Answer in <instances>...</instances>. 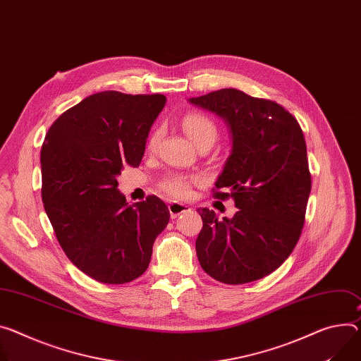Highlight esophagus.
Segmentation results:
<instances>
[{
    "mask_svg": "<svg viewBox=\"0 0 361 361\" xmlns=\"http://www.w3.org/2000/svg\"><path fill=\"white\" fill-rule=\"evenodd\" d=\"M169 210H170V216L171 219H176L177 216H180L181 213H185L190 210L188 206L183 204V203H177V202H173L169 204Z\"/></svg>",
    "mask_w": 361,
    "mask_h": 361,
    "instance_id": "esophagus-1",
    "label": "esophagus"
}]
</instances>
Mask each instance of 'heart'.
Returning <instances> with one entry per match:
<instances>
[{
    "label": "heart",
    "instance_id": "heart-1",
    "mask_svg": "<svg viewBox=\"0 0 361 361\" xmlns=\"http://www.w3.org/2000/svg\"><path fill=\"white\" fill-rule=\"evenodd\" d=\"M183 126L187 135L197 145L204 140H216L217 126L212 118L204 114L191 112L183 119ZM159 137V130H154L148 140V148H154ZM202 181L200 176H184V174H170L161 183V188L173 199H187L191 194V187Z\"/></svg>",
    "mask_w": 361,
    "mask_h": 361
}]
</instances>
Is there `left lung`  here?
<instances>
[{
	"label": "left lung",
	"mask_w": 361,
	"mask_h": 361,
	"mask_svg": "<svg viewBox=\"0 0 361 361\" xmlns=\"http://www.w3.org/2000/svg\"><path fill=\"white\" fill-rule=\"evenodd\" d=\"M190 104L219 115L231 128L232 152L213 195L232 197L239 209L223 220L213 210H197L203 219L195 240L199 262L223 283L257 281L283 264L302 232L311 192L302 129L279 104L238 89L190 97Z\"/></svg>",
	"instance_id": "obj_1"
}]
</instances>
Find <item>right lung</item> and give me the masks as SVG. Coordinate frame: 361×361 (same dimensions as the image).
Segmentation results:
<instances>
[{
	"label": "right lung",
	"instance_id": "add662e5",
	"mask_svg": "<svg viewBox=\"0 0 361 361\" xmlns=\"http://www.w3.org/2000/svg\"><path fill=\"white\" fill-rule=\"evenodd\" d=\"M164 94L105 90L63 112L42 145V197L61 249L83 274L118 285L148 268L170 212L157 195L128 204L116 177L138 167Z\"/></svg>",
	"mask_w": 361,
	"mask_h": 361
}]
</instances>
